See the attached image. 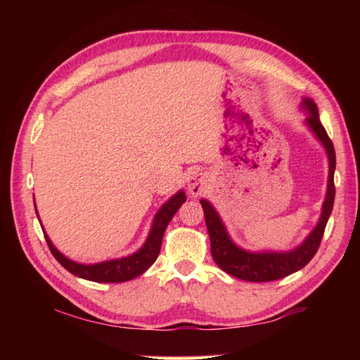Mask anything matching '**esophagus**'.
Masks as SVG:
<instances>
[{
  "instance_id": "esophagus-1",
  "label": "esophagus",
  "mask_w": 360,
  "mask_h": 360,
  "mask_svg": "<svg viewBox=\"0 0 360 360\" xmlns=\"http://www.w3.org/2000/svg\"><path fill=\"white\" fill-rule=\"evenodd\" d=\"M187 187L188 193H191L192 197H198V195H202L206 191V187H208V176L205 173H193L187 181Z\"/></svg>"
}]
</instances>
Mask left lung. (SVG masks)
I'll return each instance as SVG.
<instances>
[{
    "label": "left lung",
    "instance_id": "left-lung-1",
    "mask_svg": "<svg viewBox=\"0 0 360 360\" xmlns=\"http://www.w3.org/2000/svg\"><path fill=\"white\" fill-rule=\"evenodd\" d=\"M303 106L308 109L309 115L307 117V124L309 129L314 131V135L319 138V141L324 144L328 155V186H327V197L322 205V214L316 229L311 235L303 241L302 246H298L294 251L289 252H248L243 251L236 245L231 243L227 231H225L221 217L217 216L216 210L212 208L210 202L200 200L202 208L205 211L206 229H208L210 240H211V255L219 268L227 271L229 275L243 279L249 283H266L276 281L292 275L308 264L318 252L322 235H324L326 225L330 212L333 210L335 200V184H333V173H335V149L332 139L328 138L327 131L322 127L319 120L318 106L313 100H303Z\"/></svg>",
    "mask_w": 360,
    "mask_h": 360
}]
</instances>
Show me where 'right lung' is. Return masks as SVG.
<instances>
[{
	"instance_id": "right-lung-1",
	"label": "right lung",
	"mask_w": 360,
	"mask_h": 360,
	"mask_svg": "<svg viewBox=\"0 0 360 360\" xmlns=\"http://www.w3.org/2000/svg\"><path fill=\"white\" fill-rule=\"evenodd\" d=\"M186 202L184 192H178L168 200V202L162 206L160 211L157 212L154 219V225H152V230L148 236V241L144 243V246L139 249L138 252L129 255V257L124 259H115V260H108L101 262V264L95 265H82L77 264V262H72L66 259L63 254H60L46 236L47 246L51 249L53 257L58 260V264L63 268H66L70 273L75 276H79L82 279H89V281L95 283H124L130 281V279L136 278L144 273L148 268L154 264L158 257V252H160L162 248V238L163 233H165L167 225L172 221L176 211L179 210V206Z\"/></svg>"
}]
</instances>
